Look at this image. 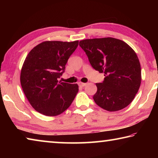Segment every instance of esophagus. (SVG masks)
<instances>
[{"label":"esophagus","instance_id":"obj_1","mask_svg":"<svg viewBox=\"0 0 158 158\" xmlns=\"http://www.w3.org/2000/svg\"><path fill=\"white\" fill-rule=\"evenodd\" d=\"M78 84H79V86H81V87L85 86V85H86V84H85V83H83V82H79Z\"/></svg>","mask_w":158,"mask_h":158}]
</instances>
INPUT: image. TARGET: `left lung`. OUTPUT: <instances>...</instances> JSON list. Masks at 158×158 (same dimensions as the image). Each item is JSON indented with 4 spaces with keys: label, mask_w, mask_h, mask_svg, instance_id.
<instances>
[{
    "label": "left lung",
    "mask_w": 158,
    "mask_h": 158,
    "mask_svg": "<svg viewBox=\"0 0 158 158\" xmlns=\"http://www.w3.org/2000/svg\"><path fill=\"white\" fill-rule=\"evenodd\" d=\"M79 45L93 68L105 76L102 83L96 84L95 102L108 111L121 110L129 105L141 81L139 60L132 48L114 37L83 40Z\"/></svg>",
    "instance_id": "obj_1"
}]
</instances>
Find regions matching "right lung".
I'll list each match as a JSON object with an SVG mask.
<instances>
[{
  "label": "right lung",
  "mask_w": 158,
  "mask_h": 158,
  "mask_svg": "<svg viewBox=\"0 0 158 158\" xmlns=\"http://www.w3.org/2000/svg\"><path fill=\"white\" fill-rule=\"evenodd\" d=\"M79 41H44L35 47L21 68L20 81L26 98L35 110L56 116L71 105L79 86L58 81L68 58Z\"/></svg>",
  "instance_id": "obj_1"
}]
</instances>
